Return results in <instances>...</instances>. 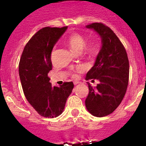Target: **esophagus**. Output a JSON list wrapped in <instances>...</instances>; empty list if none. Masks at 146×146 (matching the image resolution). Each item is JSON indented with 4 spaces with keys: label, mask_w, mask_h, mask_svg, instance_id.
I'll return each instance as SVG.
<instances>
[{
    "label": "esophagus",
    "mask_w": 146,
    "mask_h": 146,
    "mask_svg": "<svg viewBox=\"0 0 146 146\" xmlns=\"http://www.w3.org/2000/svg\"><path fill=\"white\" fill-rule=\"evenodd\" d=\"M80 83H81V82H77V81H76V82H74V85H75V86H76V85H78V84H80Z\"/></svg>",
    "instance_id": "esophagus-1"
}]
</instances>
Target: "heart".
<instances>
[{
	"mask_svg": "<svg viewBox=\"0 0 146 146\" xmlns=\"http://www.w3.org/2000/svg\"><path fill=\"white\" fill-rule=\"evenodd\" d=\"M67 43L71 50L76 53H81L83 49H86L89 54H93L97 51V46L95 44H89L86 46V38L80 33H73L67 38Z\"/></svg>",
	"mask_w": 146,
	"mask_h": 146,
	"instance_id": "b5f03b06",
	"label": "heart"
}]
</instances>
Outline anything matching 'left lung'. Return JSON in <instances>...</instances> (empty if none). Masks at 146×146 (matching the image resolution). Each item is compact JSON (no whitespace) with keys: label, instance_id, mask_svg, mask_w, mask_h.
<instances>
[{"label":"left lung","instance_id":"8db88e82","mask_svg":"<svg viewBox=\"0 0 146 146\" xmlns=\"http://www.w3.org/2000/svg\"><path fill=\"white\" fill-rule=\"evenodd\" d=\"M86 28L100 35L102 48L86 77L100 82L96 88L88 83L89 95L85 103L89 113L101 117L112 113L124 97L129 81V60L123 44L109 27L94 23Z\"/></svg>","mask_w":146,"mask_h":146}]
</instances>
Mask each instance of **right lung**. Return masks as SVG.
Returning a JSON list of instances; mask_svg holds the SVG:
<instances>
[{
    "label": "right lung",
    "instance_id": "add662e5",
    "mask_svg": "<svg viewBox=\"0 0 146 146\" xmlns=\"http://www.w3.org/2000/svg\"><path fill=\"white\" fill-rule=\"evenodd\" d=\"M67 26L44 27L38 31L24 48L19 64V74L24 95L33 108L45 117H56L64 111L74 85L64 82L52 86L48 73L52 69V49Z\"/></svg>",
    "mask_w": 146,
    "mask_h": 146
}]
</instances>
